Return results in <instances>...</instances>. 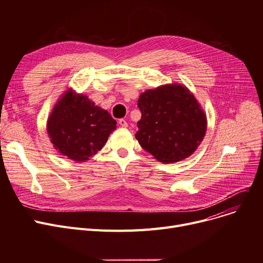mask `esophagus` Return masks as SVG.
Segmentation results:
<instances>
[{"label":"esophagus","mask_w":263,"mask_h":263,"mask_svg":"<svg viewBox=\"0 0 263 263\" xmlns=\"http://www.w3.org/2000/svg\"><path fill=\"white\" fill-rule=\"evenodd\" d=\"M119 124L121 127H123V128H127L128 127V122L126 121V119H123V118H121V119H119Z\"/></svg>","instance_id":"34e87169"}]
</instances>
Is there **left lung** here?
<instances>
[{
    "label": "left lung",
    "instance_id": "8db88e82",
    "mask_svg": "<svg viewBox=\"0 0 263 263\" xmlns=\"http://www.w3.org/2000/svg\"><path fill=\"white\" fill-rule=\"evenodd\" d=\"M142 118L135 137L162 163H175L197 149L206 130L203 110L190 90L173 84L148 89L137 101Z\"/></svg>",
    "mask_w": 263,
    "mask_h": 263
}]
</instances>
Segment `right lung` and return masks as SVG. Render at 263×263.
Listing matches in <instances>:
<instances>
[{"label": "right lung", "mask_w": 263, "mask_h": 263, "mask_svg": "<svg viewBox=\"0 0 263 263\" xmlns=\"http://www.w3.org/2000/svg\"><path fill=\"white\" fill-rule=\"evenodd\" d=\"M115 129L116 120L107 110L71 90L55 105L48 120V133L55 149L78 162L87 161L100 150Z\"/></svg>", "instance_id": "obj_1"}]
</instances>
